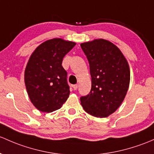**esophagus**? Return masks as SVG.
Listing matches in <instances>:
<instances>
[{"mask_svg":"<svg viewBox=\"0 0 154 154\" xmlns=\"http://www.w3.org/2000/svg\"><path fill=\"white\" fill-rule=\"evenodd\" d=\"M78 86H79L78 84H75V85H73L72 87H73V88H74V90H77V88H78Z\"/></svg>","mask_w":154,"mask_h":154,"instance_id":"1","label":"esophagus"}]
</instances>
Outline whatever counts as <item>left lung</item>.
<instances>
[{
    "label": "left lung",
    "instance_id": "left-lung-1",
    "mask_svg": "<svg viewBox=\"0 0 154 154\" xmlns=\"http://www.w3.org/2000/svg\"><path fill=\"white\" fill-rule=\"evenodd\" d=\"M90 66L91 89L80 102L85 112L107 117L123 102L130 83V69L119 48L104 39L80 44Z\"/></svg>",
    "mask_w": 154,
    "mask_h": 154
}]
</instances>
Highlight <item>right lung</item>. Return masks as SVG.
Returning a JSON list of instances; mask_svg holds the SVG:
<instances>
[{
  "label": "right lung",
  "mask_w": 154,
  "mask_h": 154,
  "mask_svg": "<svg viewBox=\"0 0 154 154\" xmlns=\"http://www.w3.org/2000/svg\"><path fill=\"white\" fill-rule=\"evenodd\" d=\"M76 43L61 38L48 40L35 48L24 72L29 97L42 112L60 109L69 98L67 72L62 66L64 56Z\"/></svg>",
  "instance_id": "right-lung-1"
}]
</instances>
